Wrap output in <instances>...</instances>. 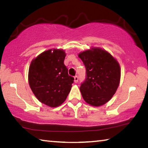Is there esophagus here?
Here are the masks:
<instances>
[{"label": "esophagus", "mask_w": 148, "mask_h": 148, "mask_svg": "<svg viewBox=\"0 0 148 148\" xmlns=\"http://www.w3.org/2000/svg\"><path fill=\"white\" fill-rule=\"evenodd\" d=\"M77 82H78V76H74V82L75 83H77Z\"/></svg>", "instance_id": "34e87169"}]
</instances>
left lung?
<instances>
[{"label": "left lung", "mask_w": 148, "mask_h": 148, "mask_svg": "<svg viewBox=\"0 0 148 148\" xmlns=\"http://www.w3.org/2000/svg\"><path fill=\"white\" fill-rule=\"evenodd\" d=\"M78 57L86 69V79L79 87L84 101L93 106L106 104L119 86L121 71L118 62L101 48L87 50Z\"/></svg>", "instance_id": "8db88e82"}]
</instances>
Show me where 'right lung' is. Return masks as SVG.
<instances>
[{
  "instance_id": "right-lung-1",
  "label": "right lung",
  "mask_w": 148,
  "mask_h": 148,
  "mask_svg": "<svg viewBox=\"0 0 148 148\" xmlns=\"http://www.w3.org/2000/svg\"><path fill=\"white\" fill-rule=\"evenodd\" d=\"M49 49L31 62L29 83L40 102L50 107L63 103L71 91L74 78L69 76L64 64L66 56L62 49Z\"/></svg>"
}]
</instances>
